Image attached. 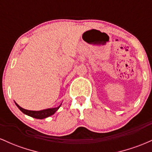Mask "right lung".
<instances>
[{"label": "right lung", "mask_w": 152, "mask_h": 152, "mask_svg": "<svg viewBox=\"0 0 152 152\" xmlns=\"http://www.w3.org/2000/svg\"><path fill=\"white\" fill-rule=\"evenodd\" d=\"M15 105L17 106V107H18L24 114L27 115V116H31V117L33 118H38V119H43V118H46L47 117H48V116H52V115L55 114V113L58 111L59 108H60V106H61V105L58 106V107L50 108V109L40 110V111H31V110H27L20 107L17 103L15 102Z\"/></svg>", "instance_id": "right-lung-1"}]
</instances>
